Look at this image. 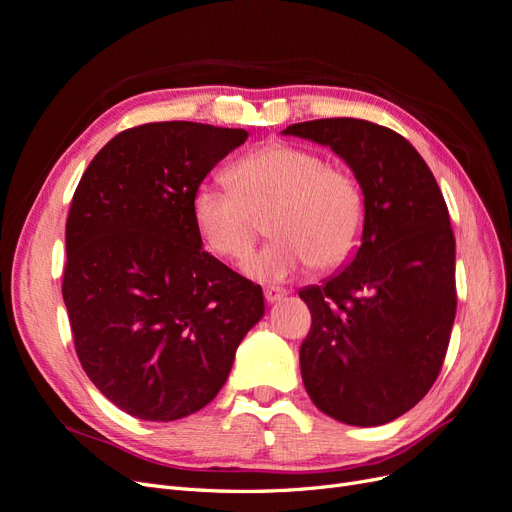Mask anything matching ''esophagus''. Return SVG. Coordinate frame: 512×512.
<instances>
[{"mask_svg": "<svg viewBox=\"0 0 512 512\" xmlns=\"http://www.w3.org/2000/svg\"><path fill=\"white\" fill-rule=\"evenodd\" d=\"M286 290L284 288H265V301L267 303H277V301H282L284 297H286Z\"/></svg>", "mask_w": 512, "mask_h": 512, "instance_id": "esophagus-1", "label": "esophagus"}]
</instances>
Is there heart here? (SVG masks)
<instances>
[{
    "label": "heart",
    "instance_id": "1",
    "mask_svg": "<svg viewBox=\"0 0 512 512\" xmlns=\"http://www.w3.org/2000/svg\"><path fill=\"white\" fill-rule=\"evenodd\" d=\"M230 185L200 183L192 194V220L207 250L239 260L252 250L254 215L267 213V247L247 258L245 271L262 282H280L307 267L333 271L363 241L367 205L359 181L327 166L316 151L267 143L228 168Z\"/></svg>",
    "mask_w": 512,
    "mask_h": 512
}]
</instances>
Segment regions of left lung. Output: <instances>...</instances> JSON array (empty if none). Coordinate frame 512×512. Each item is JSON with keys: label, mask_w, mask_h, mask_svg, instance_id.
Masks as SVG:
<instances>
[{"label": "left lung", "mask_w": 512, "mask_h": 512, "mask_svg": "<svg viewBox=\"0 0 512 512\" xmlns=\"http://www.w3.org/2000/svg\"><path fill=\"white\" fill-rule=\"evenodd\" d=\"M282 134L331 147L367 205L348 267L299 292L312 312L299 352L305 391L335 421L391 423L436 382L455 322V235L444 196L418 151L378 123L316 119Z\"/></svg>", "instance_id": "left-lung-1"}]
</instances>
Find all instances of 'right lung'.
<instances>
[{"mask_svg": "<svg viewBox=\"0 0 512 512\" xmlns=\"http://www.w3.org/2000/svg\"><path fill=\"white\" fill-rule=\"evenodd\" d=\"M247 132L194 121L119 132L83 173L66 222L61 294L89 380L143 421L220 393L262 288L203 250L192 194Z\"/></svg>", "mask_w": 512, "mask_h": 512, "instance_id": "1", "label": "right lung"}]
</instances>
